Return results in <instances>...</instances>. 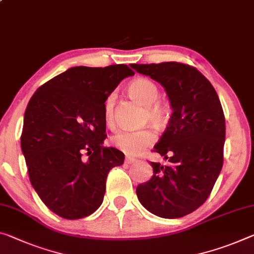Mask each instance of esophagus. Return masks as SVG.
<instances>
[{
  "mask_svg": "<svg viewBox=\"0 0 254 254\" xmlns=\"http://www.w3.org/2000/svg\"><path fill=\"white\" fill-rule=\"evenodd\" d=\"M124 162H126V164H133L136 162V159L132 158V157H126V160H124Z\"/></svg>",
  "mask_w": 254,
  "mask_h": 254,
  "instance_id": "34e87169",
  "label": "esophagus"
}]
</instances>
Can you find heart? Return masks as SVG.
<instances>
[{
    "mask_svg": "<svg viewBox=\"0 0 254 254\" xmlns=\"http://www.w3.org/2000/svg\"><path fill=\"white\" fill-rule=\"evenodd\" d=\"M127 92L133 99L144 106L143 120L150 122L155 127H163L170 119V107L159 102V89L155 82L146 78H139L132 81L127 87ZM116 94L111 92L104 104V114L107 124H112L114 120V108ZM156 135L150 128L142 130H126L116 133L112 138V142L119 150L127 155H138L144 148L155 142Z\"/></svg>",
    "mask_w": 254,
    "mask_h": 254,
    "instance_id": "b5f03b06",
    "label": "heart"
}]
</instances>
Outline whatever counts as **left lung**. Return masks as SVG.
Masks as SVG:
<instances>
[{"label": "left lung", "mask_w": 254, "mask_h": 254, "mask_svg": "<svg viewBox=\"0 0 254 254\" xmlns=\"http://www.w3.org/2000/svg\"><path fill=\"white\" fill-rule=\"evenodd\" d=\"M130 66L162 84L173 111L154 147L168 163H150L154 175L136 187V195L151 214L180 218L207 200L223 167L226 127L220 100L206 76L187 64Z\"/></svg>", "instance_id": "left-lung-1"}]
</instances>
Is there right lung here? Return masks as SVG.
<instances>
[{
  "mask_svg": "<svg viewBox=\"0 0 254 254\" xmlns=\"http://www.w3.org/2000/svg\"><path fill=\"white\" fill-rule=\"evenodd\" d=\"M133 74L124 64L70 67L39 87L28 103L21 150L30 183L62 218H83L97 210L108 172L124 162L119 149L103 147L107 136L104 104Z\"/></svg>",
  "mask_w": 254,
  "mask_h": 254,
  "instance_id": "1",
  "label": "right lung"
}]
</instances>
